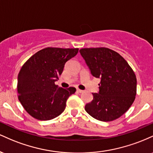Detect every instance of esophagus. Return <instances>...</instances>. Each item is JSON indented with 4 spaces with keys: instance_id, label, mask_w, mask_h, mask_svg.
<instances>
[{
    "instance_id": "1",
    "label": "esophagus",
    "mask_w": 153,
    "mask_h": 153,
    "mask_svg": "<svg viewBox=\"0 0 153 153\" xmlns=\"http://www.w3.org/2000/svg\"><path fill=\"white\" fill-rule=\"evenodd\" d=\"M77 92H78V93H82V92H83V91L80 90V89L77 88Z\"/></svg>"
}]
</instances>
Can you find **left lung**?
Returning <instances> with one entry per match:
<instances>
[{"mask_svg":"<svg viewBox=\"0 0 153 153\" xmlns=\"http://www.w3.org/2000/svg\"><path fill=\"white\" fill-rule=\"evenodd\" d=\"M80 53L91 75L100 78L99 93L85 110L97 120L110 122L122 116L135 99L137 78L127 61L106 47L83 48Z\"/></svg>","mask_w":153,"mask_h":153,"instance_id":"8db88e82","label":"left lung"}]
</instances>
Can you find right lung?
I'll return each mask as SVG.
<instances>
[{"instance_id":"obj_1","label":"right lung","mask_w":153,"mask_h":153,"mask_svg":"<svg viewBox=\"0 0 153 153\" xmlns=\"http://www.w3.org/2000/svg\"><path fill=\"white\" fill-rule=\"evenodd\" d=\"M78 48L47 47L39 50L22 66L18 75L19 100L28 114L42 121L50 120L64 111L66 101L75 88H59L54 84L67 61Z\"/></svg>"}]
</instances>
